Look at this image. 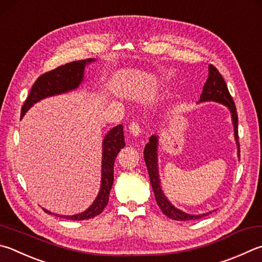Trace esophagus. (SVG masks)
<instances>
[{"label":"esophagus","instance_id":"1","mask_svg":"<svg viewBox=\"0 0 262 262\" xmlns=\"http://www.w3.org/2000/svg\"><path fill=\"white\" fill-rule=\"evenodd\" d=\"M129 132H130L132 134L134 135V136L141 135L142 128H141V126H140V123H139V122H132L130 125H129Z\"/></svg>","mask_w":262,"mask_h":262}]
</instances>
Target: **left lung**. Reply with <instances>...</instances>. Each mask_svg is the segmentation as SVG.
Masks as SVG:
<instances>
[{
	"label": "left lung",
	"instance_id": "left-lung-1",
	"mask_svg": "<svg viewBox=\"0 0 262 262\" xmlns=\"http://www.w3.org/2000/svg\"><path fill=\"white\" fill-rule=\"evenodd\" d=\"M210 101L221 103L230 110L232 123H234L235 140H236L237 146H238V156H239L238 117H237V111H236L234 99H232L229 90H228L225 79L222 78V75L220 74V72H219L215 66H213L212 64H210V66H208V78L206 80L205 84H204L203 92L201 95V101L199 102H210ZM157 151H158V136L152 135L149 139V143L145 145L144 160H145L147 172H149L151 187L155 192L156 202L160 207L161 212H163L165 215H167L169 219H172V220H177V221H191V220H197V219L208 215L211 212L198 214V215L184 213L182 211H180L179 208L173 206L172 203L166 198L160 185V180H159V174H158V158H157V156L158 155H157Z\"/></svg>",
	"mask_w": 262,
	"mask_h": 262
}]
</instances>
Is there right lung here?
I'll list each match as a JSON object with an SVG mask.
<instances>
[{"label":"right lung","instance_id":"obj_1","mask_svg":"<svg viewBox=\"0 0 262 262\" xmlns=\"http://www.w3.org/2000/svg\"><path fill=\"white\" fill-rule=\"evenodd\" d=\"M94 58L82 59L77 61H71L65 65L49 71L36 79L21 107V117L27 112L33 104L41 101L46 97L54 96V95L68 93L79 87L83 80V72L85 65L94 61ZM125 146V137H123V127L118 125L113 127L107 133L103 140V157H102V183L101 189L96 199L88 210L75 215H58L60 217L69 219V220L81 221L92 219L103 212L108 203V194H110L113 184V166L115 160L122 147ZM46 213L51 212L45 210Z\"/></svg>","mask_w":262,"mask_h":262}]
</instances>
